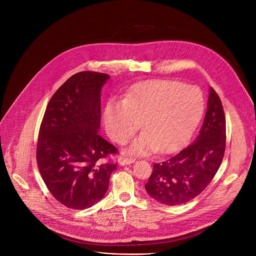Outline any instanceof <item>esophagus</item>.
I'll return each mask as SVG.
<instances>
[{
  "label": "esophagus",
  "instance_id": "obj_1",
  "mask_svg": "<svg viewBox=\"0 0 256 256\" xmlns=\"http://www.w3.org/2000/svg\"><path fill=\"white\" fill-rule=\"evenodd\" d=\"M134 162V158H120V165H122V166L128 165V164H132Z\"/></svg>",
  "mask_w": 256,
  "mask_h": 256
}]
</instances>
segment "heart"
Masks as SVG:
<instances>
[{"instance_id": "1", "label": "heart", "mask_w": 256, "mask_h": 256, "mask_svg": "<svg viewBox=\"0 0 256 256\" xmlns=\"http://www.w3.org/2000/svg\"><path fill=\"white\" fill-rule=\"evenodd\" d=\"M204 112V97L194 86L176 81L140 85L124 101L108 102L105 128L112 140L126 144L140 128L144 130L128 148L134 155L172 153L192 136Z\"/></svg>"}]
</instances>
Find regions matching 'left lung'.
Here are the masks:
<instances>
[{"mask_svg":"<svg viewBox=\"0 0 256 256\" xmlns=\"http://www.w3.org/2000/svg\"><path fill=\"white\" fill-rule=\"evenodd\" d=\"M226 148V120L222 102L210 87L208 109L194 140L172 158L155 164L144 188L166 206L186 204L198 196L220 167Z\"/></svg>","mask_w":256,"mask_h":256,"instance_id":"left-lung-1","label":"left lung"}]
</instances>
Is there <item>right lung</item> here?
I'll list each match as a JSON object with an SVG mask.
<instances>
[{
  "label": "right lung",
  "instance_id": "add662e5",
  "mask_svg": "<svg viewBox=\"0 0 256 256\" xmlns=\"http://www.w3.org/2000/svg\"><path fill=\"white\" fill-rule=\"evenodd\" d=\"M110 78L81 72L50 100L40 126L36 159L54 198L66 208L85 210L106 194L116 164L103 158L118 153L100 136L101 89Z\"/></svg>",
  "mask_w": 256,
  "mask_h": 256
}]
</instances>
